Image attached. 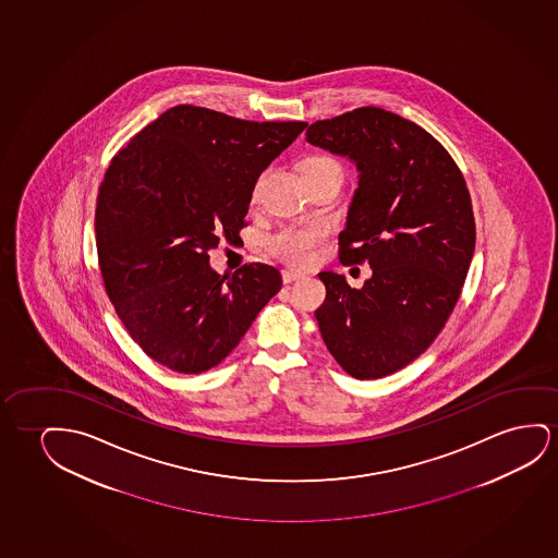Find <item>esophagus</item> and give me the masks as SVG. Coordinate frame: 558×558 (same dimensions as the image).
Returning a JSON list of instances; mask_svg holds the SVG:
<instances>
[{
  "label": "esophagus",
  "instance_id": "1",
  "mask_svg": "<svg viewBox=\"0 0 558 558\" xmlns=\"http://www.w3.org/2000/svg\"><path fill=\"white\" fill-rule=\"evenodd\" d=\"M281 277H283V283L284 284H291L294 283V281H300L304 275L296 274V271H283L281 274Z\"/></svg>",
  "mask_w": 558,
  "mask_h": 558
}]
</instances>
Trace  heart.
<instances>
[{
  "label": "heart",
  "instance_id": "1",
  "mask_svg": "<svg viewBox=\"0 0 558 558\" xmlns=\"http://www.w3.org/2000/svg\"><path fill=\"white\" fill-rule=\"evenodd\" d=\"M300 173L304 180H317L325 175H342V166L327 155H312L300 160ZM329 236V229L322 223L312 226H284L267 235L266 251L287 266L306 267L314 262L317 251Z\"/></svg>",
  "mask_w": 558,
  "mask_h": 558
}]
</instances>
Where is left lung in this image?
<instances>
[{
    "label": "left lung",
    "instance_id": "8db88e82",
    "mask_svg": "<svg viewBox=\"0 0 558 558\" xmlns=\"http://www.w3.org/2000/svg\"><path fill=\"white\" fill-rule=\"evenodd\" d=\"M306 142L352 158L362 172L338 256L373 269L362 289L319 274L323 342L353 378L392 375L440 335L463 289L476 243L466 181L438 140L378 107L317 120Z\"/></svg>",
    "mask_w": 558,
    "mask_h": 558
}]
</instances>
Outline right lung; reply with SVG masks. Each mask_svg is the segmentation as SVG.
<instances>
[{
    "label": "right lung",
    "mask_w": 558,
    "mask_h": 558,
    "mask_svg": "<svg viewBox=\"0 0 558 558\" xmlns=\"http://www.w3.org/2000/svg\"><path fill=\"white\" fill-rule=\"evenodd\" d=\"M306 126L178 105L110 160L95 208L102 283L150 360L183 375L213 369L281 291L275 267L220 275L208 252L241 233L259 173Z\"/></svg>",
    "instance_id": "right-lung-1"
}]
</instances>
